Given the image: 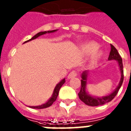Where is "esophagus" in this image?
<instances>
[{
  "label": "esophagus",
  "instance_id": "34e87169",
  "mask_svg": "<svg viewBox=\"0 0 131 131\" xmlns=\"http://www.w3.org/2000/svg\"><path fill=\"white\" fill-rule=\"evenodd\" d=\"M77 75V73L75 71H72V72H70L68 75V79H71V78H73L75 77Z\"/></svg>",
  "mask_w": 131,
  "mask_h": 131
}]
</instances>
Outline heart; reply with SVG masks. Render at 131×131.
I'll use <instances>...</instances> for the list:
<instances>
[{
  "instance_id": "1",
  "label": "heart",
  "mask_w": 131,
  "mask_h": 131,
  "mask_svg": "<svg viewBox=\"0 0 131 131\" xmlns=\"http://www.w3.org/2000/svg\"><path fill=\"white\" fill-rule=\"evenodd\" d=\"M99 45L95 42H88L81 46V51L84 56H90L88 63L90 66H94L98 62L102 56V52L98 49Z\"/></svg>"
}]
</instances>
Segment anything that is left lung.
<instances>
[{"label": "left lung", "mask_w": 131, "mask_h": 131, "mask_svg": "<svg viewBox=\"0 0 131 131\" xmlns=\"http://www.w3.org/2000/svg\"><path fill=\"white\" fill-rule=\"evenodd\" d=\"M111 52L109 54L108 60H116L118 63V67H119L120 72H121V80L118 83L117 87L115 88L114 91L111 92V94L104 96L102 97H96L92 96L86 90V86H87V81L88 74H89V71L86 70L82 72L81 78V89L80 92L78 93L79 98L83 102L87 104L88 106H96L103 105L108 102H111V100L116 96L118 92L121 87L122 84L123 82V79H124V75H123V60H122L121 57L120 56L119 53L118 52L117 49L111 44Z\"/></svg>", "instance_id": "8db88e82"}]
</instances>
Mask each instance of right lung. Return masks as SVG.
I'll list each match as a JSON object with an SVG mask.
<instances>
[{"instance_id": "add662e5", "label": "right lung", "mask_w": 131, "mask_h": 131, "mask_svg": "<svg viewBox=\"0 0 131 131\" xmlns=\"http://www.w3.org/2000/svg\"><path fill=\"white\" fill-rule=\"evenodd\" d=\"M58 29H56V30H52V31H41V32H39V33H37L35 35L32 37L31 39H29L28 41H26L25 43H27V42H29L30 41H32L33 39H35L36 38L39 37L41 35H43L44 34H46V33H54V32H56V31H58ZM66 80H65V78H63V80H61L59 83H58L57 85L56 86L55 88H54L53 92L52 94V96L48 100H47V102H45V103L41 105H39V106H29V108H35V109H42V108H47V107H49L50 106L52 105V104L56 100L57 98H58V96L59 94V91L61 87L62 86L63 84L65 83Z\"/></svg>"}]
</instances>
